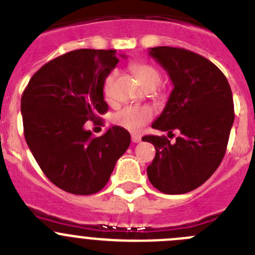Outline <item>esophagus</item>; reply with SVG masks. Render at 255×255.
<instances>
[{"instance_id":"1","label":"esophagus","mask_w":255,"mask_h":255,"mask_svg":"<svg viewBox=\"0 0 255 255\" xmlns=\"http://www.w3.org/2000/svg\"><path fill=\"white\" fill-rule=\"evenodd\" d=\"M139 141H141V135L132 134V142H134V143H138Z\"/></svg>"}]
</instances>
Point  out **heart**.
Segmentation results:
<instances>
[{"label": "heart", "instance_id": "1", "mask_svg": "<svg viewBox=\"0 0 255 255\" xmlns=\"http://www.w3.org/2000/svg\"><path fill=\"white\" fill-rule=\"evenodd\" d=\"M130 70L133 71L134 77L137 78L144 89L147 88H156L161 83V73L158 69L149 65L147 63H133L130 65ZM117 77V71L112 70L107 74L106 79L103 82V93L106 98H109L112 94V87H113L114 79ZM152 111L147 107L139 106H128L117 112L114 116V123L120 127L129 132H139L144 125L151 121Z\"/></svg>", "mask_w": 255, "mask_h": 255}]
</instances>
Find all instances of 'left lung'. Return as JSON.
Instances as JSON below:
<instances>
[{
	"label": "left lung",
	"instance_id": "obj_1",
	"mask_svg": "<svg viewBox=\"0 0 255 255\" xmlns=\"http://www.w3.org/2000/svg\"><path fill=\"white\" fill-rule=\"evenodd\" d=\"M149 55L173 84L152 128L167 130L168 135L178 130L180 135L175 143L165 135H144L142 141L156 148L147 175L163 194H186L201 186L224 158L235 116L232 89L223 71L196 52L157 46L151 47Z\"/></svg>",
	"mask_w": 255,
	"mask_h": 255
}]
</instances>
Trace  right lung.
Masks as SVG:
<instances>
[{"label": "right lung", "mask_w": 255, "mask_h": 255, "mask_svg": "<svg viewBox=\"0 0 255 255\" xmlns=\"http://www.w3.org/2000/svg\"><path fill=\"white\" fill-rule=\"evenodd\" d=\"M118 61L116 50H74L42 65L23 90L26 143L45 176L64 191H101L129 147V132L120 126L101 137L84 128L108 112L103 82Z\"/></svg>", "instance_id": "right-lung-1"}]
</instances>
